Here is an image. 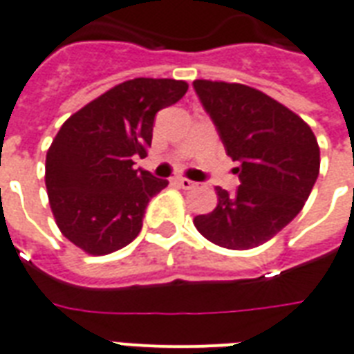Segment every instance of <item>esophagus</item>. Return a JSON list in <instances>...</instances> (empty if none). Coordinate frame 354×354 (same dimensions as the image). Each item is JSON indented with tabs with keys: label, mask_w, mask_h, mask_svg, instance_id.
<instances>
[{
	"label": "esophagus",
	"mask_w": 354,
	"mask_h": 354,
	"mask_svg": "<svg viewBox=\"0 0 354 354\" xmlns=\"http://www.w3.org/2000/svg\"><path fill=\"white\" fill-rule=\"evenodd\" d=\"M178 187H182V189H193L195 187V182H191V180H187V178H178L176 180Z\"/></svg>",
	"instance_id": "1"
}]
</instances>
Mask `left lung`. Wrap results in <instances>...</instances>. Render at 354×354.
Segmentation results:
<instances>
[{
    "instance_id": "obj_1",
    "label": "left lung",
    "mask_w": 354,
    "mask_h": 354,
    "mask_svg": "<svg viewBox=\"0 0 354 354\" xmlns=\"http://www.w3.org/2000/svg\"><path fill=\"white\" fill-rule=\"evenodd\" d=\"M227 156L238 161L234 195L216 187L217 206L193 219L206 240L251 250L289 225L310 197L321 156L313 131L285 104L245 84L195 80Z\"/></svg>"
}]
</instances>
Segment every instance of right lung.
Here are the masks:
<instances>
[{
  "label": "right lung",
  "instance_id": "right-lung-1",
  "mask_svg": "<svg viewBox=\"0 0 354 354\" xmlns=\"http://www.w3.org/2000/svg\"><path fill=\"white\" fill-rule=\"evenodd\" d=\"M187 82L133 78L65 120L46 151L44 184L57 229L88 255H109L138 236L150 198L169 182L133 169L148 156L153 118Z\"/></svg>",
  "mask_w": 354,
  "mask_h": 354
}]
</instances>
